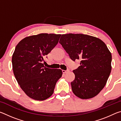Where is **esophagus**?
<instances>
[{
    "mask_svg": "<svg viewBox=\"0 0 121 121\" xmlns=\"http://www.w3.org/2000/svg\"><path fill=\"white\" fill-rule=\"evenodd\" d=\"M69 71V69H68L67 70H62V72H63V73H68Z\"/></svg>",
    "mask_w": 121,
    "mask_h": 121,
    "instance_id": "34e87169",
    "label": "esophagus"
}]
</instances>
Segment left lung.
<instances>
[{
  "label": "left lung",
  "instance_id": "8db88e82",
  "mask_svg": "<svg viewBox=\"0 0 121 121\" xmlns=\"http://www.w3.org/2000/svg\"><path fill=\"white\" fill-rule=\"evenodd\" d=\"M59 43L71 60H81L80 65L73 70V93L83 99L98 95L107 83L112 69V54L105 43L81 34L62 35Z\"/></svg>",
  "mask_w": 121,
  "mask_h": 121
}]
</instances>
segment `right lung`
Instances as JSON below:
<instances>
[{
	"instance_id": "add662e5",
	"label": "right lung",
	"mask_w": 121,
	"mask_h": 121,
	"mask_svg": "<svg viewBox=\"0 0 121 121\" xmlns=\"http://www.w3.org/2000/svg\"><path fill=\"white\" fill-rule=\"evenodd\" d=\"M61 36L40 34L26 37L16 46L12 59L14 74L22 90L31 99L42 101L50 97L62 76L61 69L46 68L43 63Z\"/></svg>"
}]
</instances>
